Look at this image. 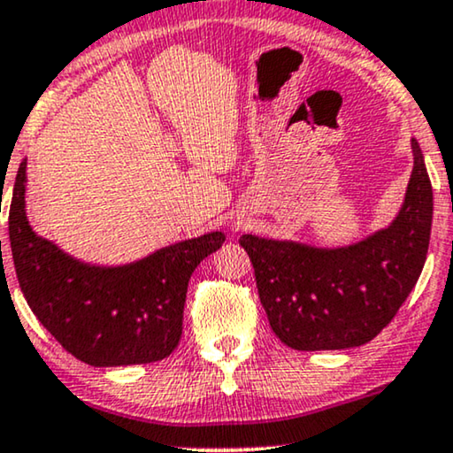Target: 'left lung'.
I'll list each match as a JSON object with an SVG mask.
<instances>
[{"mask_svg":"<svg viewBox=\"0 0 453 453\" xmlns=\"http://www.w3.org/2000/svg\"><path fill=\"white\" fill-rule=\"evenodd\" d=\"M414 167L402 211L385 230L346 249H315L244 234L258 298L273 334L294 349L363 346L388 327L425 267L433 188L412 138Z\"/></svg>","mask_w":453,"mask_h":453,"instance_id":"left-lung-1","label":"left lung"}]
</instances>
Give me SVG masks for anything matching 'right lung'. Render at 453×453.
<instances>
[{
  "instance_id": "add662e5",
  "label": "right lung",
  "mask_w": 453,
  "mask_h": 453,
  "mask_svg": "<svg viewBox=\"0 0 453 453\" xmlns=\"http://www.w3.org/2000/svg\"><path fill=\"white\" fill-rule=\"evenodd\" d=\"M24 186L27 161L18 167L12 192L10 249L24 298L43 327L90 366L147 365L170 357L182 337L192 271L226 236L211 232L124 267H95L30 230Z\"/></svg>"
}]
</instances>
